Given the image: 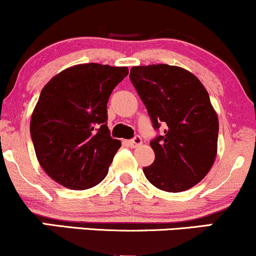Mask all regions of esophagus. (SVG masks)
I'll use <instances>...</instances> for the list:
<instances>
[{
	"instance_id": "obj_1",
	"label": "esophagus",
	"mask_w": 256,
	"mask_h": 256,
	"mask_svg": "<svg viewBox=\"0 0 256 256\" xmlns=\"http://www.w3.org/2000/svg\"><path fill=\"white\" fill-rule=\"evenodd\" d=\"M128 144L130 146L131 148H136V146L142 144V138L138 136V134H136V136L132 138V140H128Z\"/></svg>"
}]
</instances>
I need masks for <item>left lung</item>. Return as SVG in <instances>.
<instances>
[{"label":"left lung","instance_id":"1","mask_svg":"<svg viewBox=\"0 0 256 256\" xmlns=\"http://www.w3.org/2000/svg\"><path fill=\"white\" fill-rule=\"evenodd\" d=\"M131 83L144 104L152 128L155 160L143 172L158 189L180 192L210 172L216 156L219 122L210 95L192 73L170 64L132 67Z\"/></svg>","mask_w":256,"mask_h":256}]
</instances>
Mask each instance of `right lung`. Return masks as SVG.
Instances as JSON below:
<instances>
[{"label": "right lung", "mask_w": 256, "mask_h": 256, "mask_svg": "<svg viewBox=\"0 0 256 256\" xmlns=\"http://www.w3.org/2000/svg\"><path fill=\"white\" fill-rule=\"evenodd\" d=\"M128 67L84 64L60 72L40 91L30 134L40 165L72 190L104 180L122 146L107 128V104Z\"/></svg>", "instance_id": "1"}]
</instances>
